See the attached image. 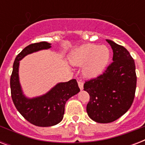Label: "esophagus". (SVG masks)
I'll list each match as a JSON object with an SVG mask.
<instances>
[{
  "label": "esophagus",
  "mask_w": 145,
  "mask_h": 145,
  "mask_svg": "<svg viewBox=\"0 0 145 145\" xmlns=\"http://www.w3.org/2000/svg\"><path fill=\"white\" fill-rule=\"evenodd\" d=\"M78 86H79V88L80 89V90H83V89H84V83L82 81H78Z\"/></svg>",
  "instance_id": "1"
}]
</instances>
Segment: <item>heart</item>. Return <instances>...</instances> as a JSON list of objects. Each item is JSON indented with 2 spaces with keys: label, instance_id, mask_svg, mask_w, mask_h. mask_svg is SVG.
<instances>
[{
  "label": "heart",
  "instance_id": "1",
  "mask_svg": "<svg viewBox=\"0 0 145 145\" xmlns=\"http://www.w3.org/2000/svg\"><path fill=\"white\" fill-rule=\"evenodd\" d=\"M110 59V49L105 45L85 44L72 50L69 56L71 64L81 67L86 78H96L105 71Z\"/></svg>",
  "mask_w": 145,
  "mask_h": 145
}]
</instances>
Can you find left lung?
<instances>
[{"label": "left lung", "mask_w": 145, "mask_h": 145, "mask_svg": "<svg viewBox=\"0 0 145 145\" xmlns=\"http://www.w3.org/2000/svg\"><path fill=\"white\" fill-rule=\"evenodd\" d=\"M113 50V62L105 72L84 84L90 99L86 111L99 123L114 121L127 112L135 97L137 77L135 61L125 47L106 40Z\"/></svg>", "instance_id": "8db88e82"}]
</instances>
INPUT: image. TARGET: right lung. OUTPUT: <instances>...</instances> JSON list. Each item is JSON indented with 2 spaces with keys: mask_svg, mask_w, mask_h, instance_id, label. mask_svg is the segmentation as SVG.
<instances>
[{
  "mask_svg": "<svg viewBox=\"0 0 145 145\" xmlns=\"http://www.w3.org/2000/svg\"><path fill=\"white\" fill-rule=\"evenodd\" d=\"M51 47V44L45 41L26 46L15 59L10 77L11 95L16 109L29 123L41 127L59 123L63 119L66 101L80 92L77 80L72 79L58 83L44 95L32 98L25 95L19 81L20 61L27 55Z\"/></svg>",
  "mask_w": 145,
  "mask_h": 145,
  "instance_id": "add662e5",
  "label": "right lung"
}]
</instances>
